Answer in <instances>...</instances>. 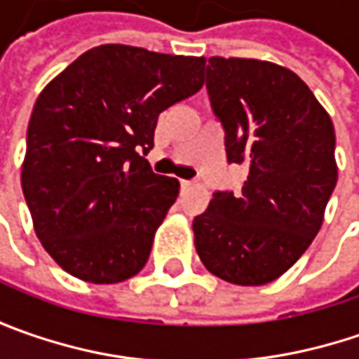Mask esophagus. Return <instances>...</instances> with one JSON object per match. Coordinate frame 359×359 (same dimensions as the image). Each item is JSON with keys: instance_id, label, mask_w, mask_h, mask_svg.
<instances>
[{"instance_id": "esophagus-1", "label": "esophagus", "mask_w": 359, "mask_h": 359, "mask_svg": "<svg viewBox=\"0 0 359 359\" xmlns=\"http://www.w3.org/2000/svg\"><path fill=\"white\" fill-rule=\"evenodd\" d=\"M180 184H182V187H184V189H187V187L194 186V182H189V180H182Z\"/></svg>"}]
</instances>
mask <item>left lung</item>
<instances>
[{
	"label": "left lung",
	"mask_w": 359,
	"mask_h": 359,
	"mask_svg": "<svg viewBox=\"0 0 359 359\" xmlns=\"http://www.w3.org/2000/svg\"><path fill=\"white\" fill-rule=\"evenodd\" d=\"M205 88L226 133L241 191H215L194 217L196 250L214 276L264 285L292 268L324 222L338 182L334 123L311 90L282 65L210 57Z\"/></svg>",
	"instance_id": "1"
}]
</instances>
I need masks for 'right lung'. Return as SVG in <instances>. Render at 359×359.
<instances>
[{"mask_svg":"<svg viewBox=\"0 0 359 359\" xmlns=\"http://www.w3.org/2000/svg\"><path fill=\"white\" fill-rule=\"evenodd\" d=\"M205 57L119 43L79 55L39 93L21 189L41 245L83 282L144 268L180 182L151 172L159 114L203 86Z\"/></svg>","mask_w":359,"mask_h":359,"instance_id":"obj_1","label":"right lung"}]
</instances>
